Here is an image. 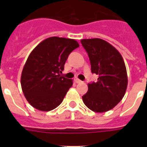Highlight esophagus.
I'll use <instances>...</instances> for the list:
<instances>
[{
	"instance_id": "esophagus-1",
	"label": "esophagus",
	"mask_w": 147,
	"mask_h": 147,
	"mask_svg": "<svg viewBox=\"0 0 147 147\" xmlns=\"http://www.w3.org/2000/svg\"><path fill=\"white\" fill-rule=\"evenodd\" d=\"M75 82H76V83H82V82L80 80H79V79H75Z\"/></svg>"
}]
</instances>
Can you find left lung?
Returning <instances> with one entry per match:
<instances>
[{"instance_id":"obj_1","label":"left lung","mask_w":147,"mask_h":147,"mask_svg":"<svg viewBox=\"0 0 147 147\" xmlns=\"http://www.w3.org/2000/svg\"><path fill=\"white\" fill-rule=\"evenodd\" d=\"M81 43L89 57L91 72L98 76L96 82L88 84L83 102L94 112H107L125 94L128 82L125 63L117 49L105 40L83 39Z\"/></svg>"}]
</instances>
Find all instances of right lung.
<instances>
[{
	"label": "right lung",
	"mask_w": 147,
	"mask_h": 147,
	"mask_svg": "<svg viewBox=\"0 0 147 147\" xmlns=\"http://www.w3.org/2000/svg\"><path fill=\"white\" fill-rule=\"evenodd\" d=\"M80 46L75 40L51 37L36 46L22 71V90L28 103L41 111H50L63 101L73 80L59 73L69 54Z\"/></svg>",
	"instance_id": "add662e5"
}]
</instances>
